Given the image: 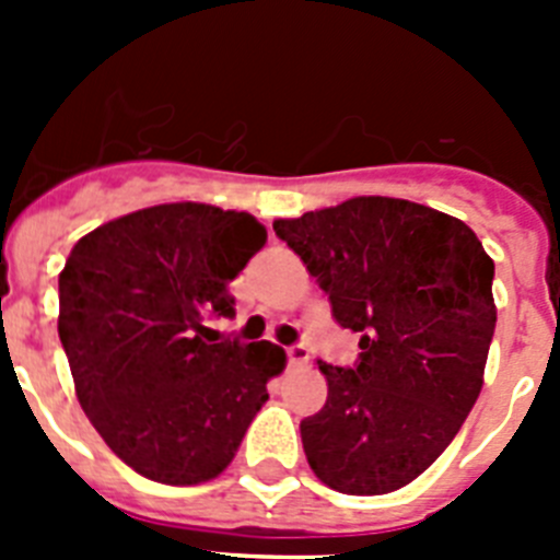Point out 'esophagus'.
<instances>
[{
    "label": "esophagus",
    "mask_w": 560,
    "mask_h": 560,
    "mask_svg": "<svg viewBox=\"0 0 560 560\" xmlns=\"http://www.w3.org/2000/svg\"><path fill=\"white\" fill-rule=\"evenodd\" d=\"M285 353H289L291 368H303V364H308V359H311L308 348H303V345H294V348H289Z\"/></svg>",
    "instance_id": "obj_1"
}]
</instances>
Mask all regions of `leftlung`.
<instances>
[{
  "mask_svg": "<svg viewBox=\"0 0 560 560\" xmlns=\"http://www.w3.org/2000/svg\"><path fill=\"white\" fill-rule=\"evenodd\" d=\"M277 237L361 334L359 364L319 373L328 400L300 423L311 471L350 497L393 493L446 452L477 404L497 328L493 260L463 221L389 196L277 219Z\"/></svg>",
  "mask_w": 560,
  "mask_h": 560,
  "instance_id": "obj_1",
  "label": "left lung"
}]
</instances>
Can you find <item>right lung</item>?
Returning a JSON list of instances; mask_svg holds the SVG:
<instances>
[{"label":"right lung","instance_id":"obj_1","mask_svg":"<svg viewBox=\"0 0 560 560\" xmlns=\"http://www.w3.org/2000/svg\"><path fill=\"white\" fill-rule=\"evenodd\" d=\"M266 244L255 215L199 201L83 235L58 275V336L106 446L153 482L201 485L235 457L285 350L219 339L230 280Z\"/></svg>","mask_w":560,"mask_h":560}]
</instances>
